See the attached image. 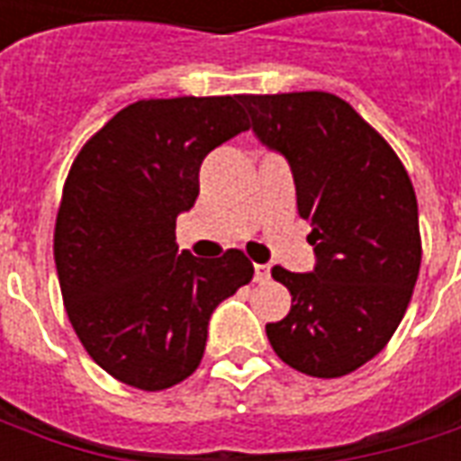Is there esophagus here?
<instances>
[{
	"instance_id": "34e87169",
	"label": "esophagus",
	"mask_w": 461,
	"mask_h": 461,
	"mask_svg": "<svg viewBox=\"0 0 461 461\" xmlns=\"http://www.w3.org/2000/svg\"><path fill=\"white\" fill-rule=\"evenodd\" d=\"M269 279H271L269 264H254V281H257V284H267Z\"/></svg>"
}]
</instances>
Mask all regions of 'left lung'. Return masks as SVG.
Here are the masks:
<instances>
[{"instance_id": "8db88e82", "label": "left lung", "mask_w": 461, "mask_h": 461, "mask_svg": "<svg viewBox=\"0 0 461 461\" xmlns=\"http://www.w3.org/2000/svg\"><path fill=\"white\" fill-rule=\"evenodd\" d=\"M240 104L254 135L289 160L316 254L309 274L271 269L291 291V311L267 323L269 343L299 373L348 375L387 346L412 299L422 261L412 182L385 138L339 95H240Z\"/></svg>"}]
</instances>
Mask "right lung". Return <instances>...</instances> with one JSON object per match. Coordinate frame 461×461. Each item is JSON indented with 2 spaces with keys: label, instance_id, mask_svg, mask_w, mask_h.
I'll return each instance as SVG.
<instances>
[{
  "label": "right lung",
  "instance_id": "add662e5",
  "mask_svg": "<svg viewBox=\"0 0 461 461\" xmlns=\"http://www.w3.org/2000/svg\"><path fill=\"white\" fill-rule=\"evenodd\" d=\"M244 131L240 95L138 101L71 165L54 231L66 313L88 356L125 385L155 393L190 377L212 311L254 276L240 249L197 259L175 241L202 160Z\"/></svg>",
  "mask_w": 461,
  "mask_h": 461
}]
</instances>
